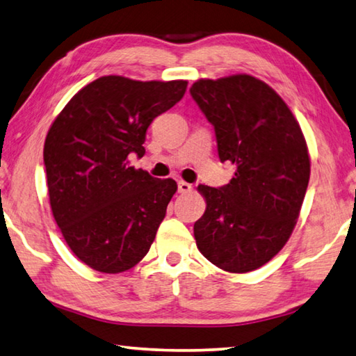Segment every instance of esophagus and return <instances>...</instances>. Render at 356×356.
I'll list each match as a JSON object with an SVG mask.
<instances>
[{
	"mask_svg": "<svg viewBox=\"0 0 356 356\" xmlns=\"http://www.w3.org/2000/svg\"><path fill=\"white\" fill-rule=\"evenodd\" d=\"M192 191V184L186 183V181H178V192L179 194H188V192Z\"/></svg>",
	"mask_w": 356,
	"mask_h": 356,
	"instance_id": "esophagus-1",
	"label": "esophagus"
}]
</instances>
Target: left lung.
Listing matches in <instances>:
<instances>
[{"label":"left lung","mask_w":356,"mask_h":356,"mask_svg":"<svg viewBox=\"0 0 356 356\" xmlns=\"http://www.w3.org/2000/svg\"><path fill=\"white\" fill-rule=\"evenodd\" d=\"M191 95L214 127L220 161L236 165L222 188L198 186L207 211L194 225L197 247L223 270L252 272L296 227L309 181L307 142L282 97L250 74L200 79Z\"/></svg>","instance_id":"8db88e82"}]
</instances>
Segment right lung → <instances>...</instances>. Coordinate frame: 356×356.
I'll return each mask as SVG.
<instances>
[{
	"label": "right lung",
	"instance_id": "1",
	"mask_svg": "<svg viewBox=\"0 0 356 356\" xmlns=\"http://www.w3.org/2000/svg\"><path fill=\"white\" fill-rule=\"evenodd\" d=\"M188 81L102 76L83 87L49 128L43 162L49 204L67 245L92 269L120 273L148 253L178 186L129 165L145 153L156 117Z\"/></svg>",
	"mask_w": 356,
	"mask_h": 356
}]
</instances>
